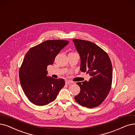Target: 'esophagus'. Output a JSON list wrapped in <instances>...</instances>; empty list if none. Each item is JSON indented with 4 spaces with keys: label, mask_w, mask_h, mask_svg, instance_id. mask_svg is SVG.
I'll use <instances>...</instances> for the list:
<instances>
[{
    "label": "esophagus",
    "mask_w": 135,
    "mask_h": 135,
    "mask_svg": "<svg viewBox=\"0 0 135 135\" xmlns=\"http://www.w3.org/2000/svg\"><path fill=\"white\" fill-rule=\"evenodd\" d=\"M65 83H66V84H70L73 83V82L71 81H70V80H66Z\"/></svg>",
    "instance_id": "obj_1"
}]
</instances>
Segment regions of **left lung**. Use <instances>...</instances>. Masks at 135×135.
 I'll use <instances>...</instances> for the list:
<instances>
[{"mask_svg": "<svg viewBox=\"0 0 135 135\" xmlns=\"http://www.w3.org/2000/svg\"><path fill=\"white\" fill-rule=\"evenodd\" d=\"M81 58L80 70L91 76L89 81L76 83L80 93L75 100L80 105L93 108L99 106L108 95L112 81V66L108 54L91 41L74 39Z\"/></svg>", "mask_w": 135, "mask_h": 135, "instance_id": "obj_1", "label": "left lung"}]
</instances>
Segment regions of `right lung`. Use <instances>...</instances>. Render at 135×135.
<instances>
[{
	"label": "right lung",
	"mask_w": 135,
	"mask_h": 135,
	"mask_svg": "<svg viewBox=\"0 0 135 135\" xmlns=\"http://www.w3.org/2000/svg\"><path fill=\"white\" fill-rule=\"evenodd\" d=\"M69 41L49 40L31 47L27 52L19 69V79L25 95L37 106L54 101L64 87L65 80L47 76V66L52 65Z\"/></svg>",
	"instance_id": "right-lung-1"
}]
</instances>
